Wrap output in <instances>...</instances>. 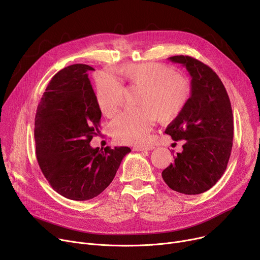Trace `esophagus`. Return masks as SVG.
Masks as SVG:
<instances>
[{
    "mask_svg": "<svg viewBox=\"0 0 260 260\" xmlns=\"http://www.w3.org/2000/svg\"><path fill=\"white\" fill-rule=\"evenodd\" d=\"M155 146L151 145V144H147V145H142V146H135L134 149L137 152H143V151H152L154 149Z\"/></svg>",
    "mask_w": 260,
    "mask_h": 260,
    "instance_id": "obj_1",
    "label": "esophagus"
}]
</instances>
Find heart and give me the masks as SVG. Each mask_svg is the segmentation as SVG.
<instances>
[{
    "mask_svg": "<svg viewBox=\"0 0 260 260\" xmlns=\"http://www.w3.org/2000/svg\"><path fill=\"white\" fill-rule=\"evenodd\" d=\"M117 73L132 85L141 87L138 98L140 106L125 109L112 122L111 133L119 143L144 142L157 119L161 122L176 119L192 94L188 78L165 64L131 63L119 67ZM95 99L101 113L113 117L124 101L121 81L111 74L101 75L97 79Z\"/></svg>",
    "mask_w": 260,
    "mask_h": 260,
    "instance_id": "1",
    "label": "heart"
}]
</instances>
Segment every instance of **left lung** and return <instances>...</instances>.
I'll use <instances>...</instances> for the list:
<instances>
[{"instance_id":"obj_1","label":"left lung","mask_w":260,"mask_h":260,"mask_svg":"<svg viewBox=\"0 0 260 260\" xmlns=\"http://www.w3.org/2000/svg\"><path fill=\"white\" fill-rule=\"evenodd\" d=\"M169 59L186 67L192 94L166 129L173 140L185 141L162 178L176 192L197 195L215 185L226 170L233 146V112L223 83L210 66L188 56Z\"/></svg>"}]
</instances>
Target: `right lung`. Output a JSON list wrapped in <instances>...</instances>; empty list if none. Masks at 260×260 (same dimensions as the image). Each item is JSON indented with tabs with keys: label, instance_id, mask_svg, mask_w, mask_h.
<instances>
[{
	"label": "right lung",
	"instance_id": "right-lung-1",
	"mask_svg": "<svg viewBox=\"0 0 260 260\" xmlns=\"http://www.w3.org/2000/svg\"><path fill=\"white\" fill-rule=\"evenodd\" d=\"M86 64L70 65L50 80L35 118L39 167L57 193L77 201L92 199L111 184L127 146L92 148L101 111Z\"/></svg>",
	"mask_w": 260,
	"mask_h": 260
}]
</instances>
